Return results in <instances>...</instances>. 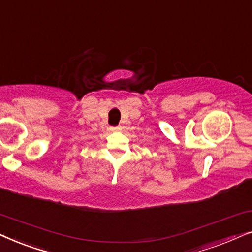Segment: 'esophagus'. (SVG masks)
Masks as SVG:
<instances>
[{
	"mask_svg": "<svg viewBox=\"0 0 252 252\" xmlns=\"http://www.w3.org/2000/svg\"><path fill=\"white\" fill-rule=\"evenodd\" d=\"M120 129H122V127H110V130H111V132H119Z\"/></svg>",
	"mask_w": 252,
	"mask_h": 252,
	"instance_id": "34e87169",
	"label": "esophagus"
}]
</instances>
